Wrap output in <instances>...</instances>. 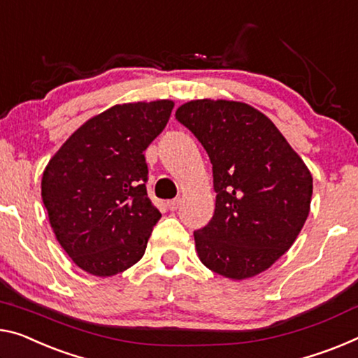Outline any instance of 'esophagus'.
Segmentation results:
<instances>
[{"instance_id":"esophagus-1","label":"esophagus","mask_w":358,"mask_h":358,"mask_svg":"<svg viewBox=\"0 0 358 358\" xmlns=\"http://www.w3.org/2000/svg\"><path fill=\"white\" fill-rule=\"evenodd\" d=\"M179 203H180L179 198H174V200H169V201L166 203V205H168L169 210H171V211H176V210H178V208H179Z\"/></svg>"}]
</instances>
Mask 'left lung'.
<instances>
[{
	"mask_svg": "<svg viewBox=\"0 0 358 358\" xmlns=\"http://www.w3.org/2000/svg\"><path fill=\"white\" fill-rule=\"evenodd\" d=\"M213 164L216 210L194 232L210 271L245 280L267 271L298 238L310 211L312 174L271 120L236 101L198 99L176 110Z\"/></svg>",
	"mask_w": 358,
	"mask_h": 358,
	"instance_id": "obj_1",
	"label": "left lung"
}]
</instances>
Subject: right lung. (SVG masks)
Returning a JSON list of instances; mask_svg holds the SVG:
<instances>
[{
    "instance_id": "right-lung-1",
    "label": "right lung",
    "mask_w": 358,
    "mask_h": 358,
    "mask_svg": "<svg viewBox=\"0 0 358 358\" xmlns=\"http://www.w3.org/2000/svg\"><path fill=\"white\" fill-rule=\"evenodd\" d=\"M173 107L168 99L110 107L81 124L45 168L49 224L85 272L112 277L144 256L162 217L147 195L144 152Z\"/></svg>"
}]
</instances>
